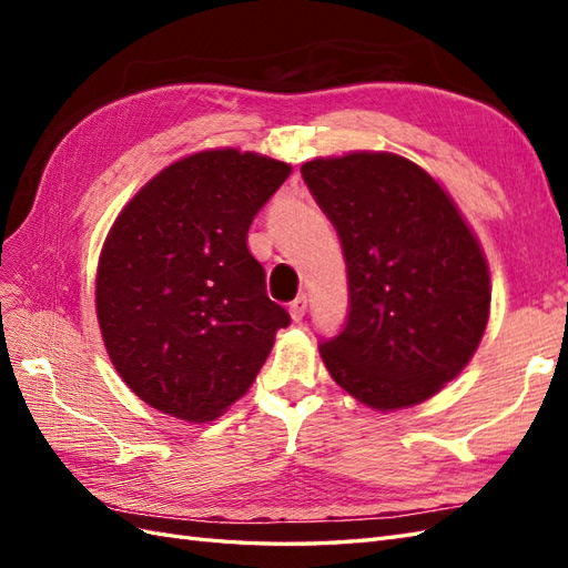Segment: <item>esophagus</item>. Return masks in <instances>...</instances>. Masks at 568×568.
Here are the masks:
<instances>
[{
    "label": "esophagus",
    "mask_w": 568,
    "mask_h": 568,
    "mask_svg": "<svg viewBox=\"0 0 568 568\" xmlns=\"http://www.w3.org/2000/svg\"><path fill=\"white\" fill-rule=\"evenodd\" d=\"M288 313H291V320H294V322H301V320L305 317V313H307V296H305V294H301L296 301H291V305H288Z\"/></svg>",
    "instance_id": "esophagus-1"
}]
</instances>
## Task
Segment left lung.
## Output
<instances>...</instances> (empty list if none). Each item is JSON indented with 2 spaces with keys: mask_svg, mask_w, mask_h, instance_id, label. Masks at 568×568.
I'll use <instances>...</instances> for the list:
<instances>
[{
  "mask_svg": "<svg viewBox=\"0 0 568 568\" xmlns=\"http://www.w3.org/2000/svg\"><path fill=\"white\" fill-rule=\"evenodd\" d=\"M301 175L341 239L348 317L320 343L332 379L374 409L432 398L486 332L490 274L443 186L403 156L355 151Z\"/></svg>",
  "mask_w": 568,
  "mask_h": 568,
  "instance_id": "8db88e82",
  "label": "left lung"
}]
</instances>
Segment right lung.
Segmentation results:
<instances>
[{"instance_id":"obj_1","label":"right lung","mask_w":568,"mask_h":568,"mask_svg":"<svg viewBox=\"0 0 568 568\" xmlns=\"http://www.w3.org/2000/svg\"><path fill=\"white\" fill-rule=\"evenodd\" d=\"M291 165L261 153H192L115 217L97 270V317L115 372L144 403L211 422L251 388L291 317L246 246Z\"/></svg>"}]
</instances>
